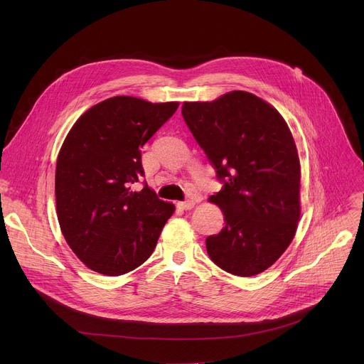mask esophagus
<instances>
[{
    "label": "esophagus",
    "mask_w": 364,
    "mask_h": 364,
    "mask_svg": "<svg viewBox=\"0 0 364 364\" xmlns=\"http://www.w3.org/2000/svg\"><path fill=\"white\" fill-rule=\"evenodd\" d=\"M177 205L180 207V209H183V210H190V209H193V205H194V200L178 201V203H177Z\"/></svg>",
    "instance_id": "obj_1"
}]
</instances>
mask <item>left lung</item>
I'll return each mask as SVG.
<instances>
[{
    "mask_svg": "<svg viewBox=\"0 0 364 364\" xmlns=\"http://www.w3.org/2000/svg\"><path fill=\"white\" fill-rule=\"evenodd\" d=\"M181 114L223 183L209 200L222 209L225 228L205 239L207 253L229 274L264 272L292 242L301 215V167L285 119L243 90L184 102Z\"/></svg>",
    "mask_w": 364,
    "mask_h": 364,
    "instance_id": "1",
    "label": "left lung"
}]
</instances>
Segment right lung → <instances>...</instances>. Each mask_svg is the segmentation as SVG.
<instances>
[{
  "label": "right lung",
  "instance_id": "add662e5",
  "mask_svg": "<svg viewBox=\"0 0 364 364\" xmlns=\"http://www.w3.org/2000/svg\"><path fill=\"white\" fill-rule=\"evenodd\" d=\"M177 108L114 96L69 131L56 166V210L68 245L89 269L124 275L154 252L176 207L134 184L144 177L141 148Z\"/></svg>",
  "mask_w": 364,
  "mask_h": 364
}]
</instances>
